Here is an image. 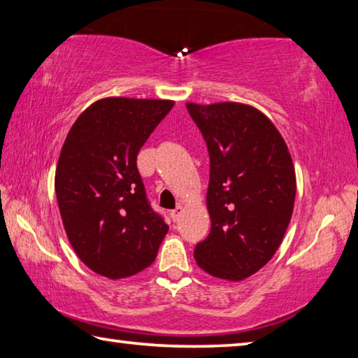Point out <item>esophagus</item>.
Segmentation results:
<instances>
[{"label": "esophagus", "instance_id": "34e87169", "mask_svg": "<svg viewBox=\"0 0 358 358\" xmlns=\"http://www.w3.org/2000/svg\"><path fill=\"white\" fill-rule=\"evenodd\" d=\"M183 211H185V208L181 205H178L177 208H175V210L171 211V217H172L173 222H177V220L181 217V214H183Z\"/></svg>", "mask_w": 358, "mask_h": 358}]
</instances>
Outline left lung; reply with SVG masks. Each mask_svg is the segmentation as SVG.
Listing matches in <instances>:
<instances>
[{
	"instance_id": "left-lung-1",
	"label": "left lung",
	"mask_w": 358,
	"mask_h": 358,
	"mask_svg": "<svg viewBox=\"0 0 358 358\" xmlns=\"http://www.w3.org/2000/svg\"><path fill=\"white\" fill-rule=\"evenodd\" d=\"M210 153L211 230L194 258L213 277L239 282L274 257L291 220L296 173L282 134L241 103L186 105Z\"/></svg>"
}]
</instances>
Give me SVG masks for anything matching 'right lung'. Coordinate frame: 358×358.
I'll list each match as a JSON object with an SVG mask.
<instances>
[{
	"label": "right lung",
	"instance_id": "add662e5",
	"mask_svg": "<svg viewBox=\"0 0 358 358\" xmlns=\"http://www.w3.org/2000/svg\"><path fill=\"white\" fill-rule=\"evenodd\" d=\"M172 106L169 100L103 99L78 117L64 142L57 205L71 247L96 274L125 278L157 258L169 225L148 201L136 161Z\"/></svg>",
	"mask_w": 358,
	"mask_h": 358
}]
</instances>
